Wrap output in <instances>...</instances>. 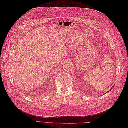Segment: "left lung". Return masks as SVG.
Instances as JSON below:
<instances>
[{
  "label": "left lung",
  "mask_w": 128,
  "mask_h": 128,
  "mask_svg": "<svg viewBox=\"0 0 128 128\" xmlns=\"http://www.w3.org/2000/svg\"><path fill=\"white\" fill-rule=\"evenodd\" d=\"M110 90H111V89H110Z\"/></svg>",
  "instance_id": "obj_1"
}]
</instances>
